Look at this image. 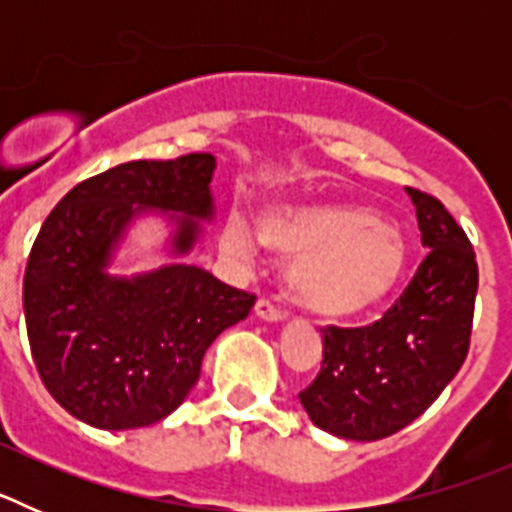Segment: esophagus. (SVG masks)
<instances>
[{
    "instance_id": "obj_1",
    "label": "esophagus",
    "mask_w": 512,
    "mask_h": 512,
    "mask_svg": "<svg viewBox=\"0 0 512 512\" xmlns=\"http://www.w3.org/2000/svg\"><path fill=\"white\" fill-rule=\"evenodd\" d=\"M253 312H256V318L264 320V323H282V320H284V312L277 310V307L271 305V302H266V300L256 302Z\"/></svg>"
}]
</instances>
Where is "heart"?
<instances>
[{"label":"heart","mask_w":512,"mask_h":512,"mask_svg":"<svg viewBox=\"0 0 512 512\" xmlns=\"http://www.w3.org/2000/svg\"><path fill=\"white\" fill-rule=\"evenodd\" d=\"M261 246L289 259L287 289L312 315L356 318L392 295L408 266V248L377 210L354 202L271 205L256 225ZM223 248L248 261L256 251L246 220L230 215Z\"/></svg>","instance_id":"b5f03b06"}]
</instances>
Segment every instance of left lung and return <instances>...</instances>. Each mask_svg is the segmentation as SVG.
Segmentation results:
<instances>
[{
  "mask_svg": "<svg viewBox=\"0 0 512 512\" xmlns=\"http://www.w3.org/2000/svg\"><path fill=\"white\" fill-rule=\"evenodd\" d=\"M405 192L428 256L379 323L323 330V366L300 392L312 423L348 441H379L420 418L469 351L479 282L472 243L436 197Z\"/></svg>",
  "mask_w": 512,
  "mask_h": 512,
  "instance_id": "8db88e82",
  "label": "left lung"
}]
</instances>
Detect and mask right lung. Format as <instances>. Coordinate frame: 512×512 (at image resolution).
I'll list each match as a JSON object with an SVG mask.
<instances>
[{
    "instance_id": "1",
    "label": "right lung",
    "mask_w": 512,
    "mask_h": 512,
    "mask_svg": "<svg viewBox=\"0 0 512 512\" xmlns=\"http://www.w3.org/2000/svg\"><path fill=\"white\" fill-rule=\"evenodd\" d=\"M212 153L128 161L76 184L48 215L22 282L30 351L45 390L102 431H128L174 413L200 379L202 356L241 323L256 297L187 256L215 220ZM165 220L170 264L115 275L138 219Z\"/></svg>"
}]
</instances>
